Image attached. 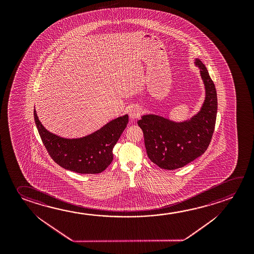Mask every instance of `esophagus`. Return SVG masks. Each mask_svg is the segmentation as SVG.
Masks as SVG:
<instances>
[{
  "instance_id": "esophagus-1",
  "label": "esophagus",
  "mask_w": 254,
  "mask_h": 254,
  "mask_svg": "<svg viewBox=\"0 0 254 254\" xmlns=\"http://www.w3.org/2000/svg\"><path fill=\"white\" fill-rule=\"evenodd\" d=\"M141 113H142V109L141 107L133 106V108L130 109L129 111V117L131 119H138L141 116Z\"/></svg>"
}]
</instances>
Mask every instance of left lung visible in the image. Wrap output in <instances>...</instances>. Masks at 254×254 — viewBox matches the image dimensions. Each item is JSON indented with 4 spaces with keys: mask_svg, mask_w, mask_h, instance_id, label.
<instances>
[{
    "mask_svg": "<svg viewBox=\"0 0 254 254\" xmlns=\"http://www.w3.org/2000/svg\"><path fill=\"white\" fill-rule=\"evenodd\" d=\"M205 88L199 112L190 120L175 122L164 117L147 114L137 121L144 136L148 157L157 166L175 170L186 166L207 150L216 122L217 93L206 67L195 59Z\"/></svg>",
    "mask_w": 254,
    "mask_h": 254,
    "instance_id": "obj_1",
    "label": "left lung"
}]
</instances>
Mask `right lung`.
<instances>
[{
    "label": "right lung",
    "instance_id": "obj_1",
    "mask_svg": "<svg viewBox=\"0 0 254 254\" xmlns=\"http://www.w3.org/2000/svg\"><path fill=\"white\" fill-rule=\"evenodd\" d=\"M34 121L42 142L55 162L78 174H99L113 162V147L128 123V115L110 121L95 133L66 139L50 133L42 126L34 109Z\"/></svg>",
    "mask_w": 254,
    "mask_h": 254
}]
</instances>
